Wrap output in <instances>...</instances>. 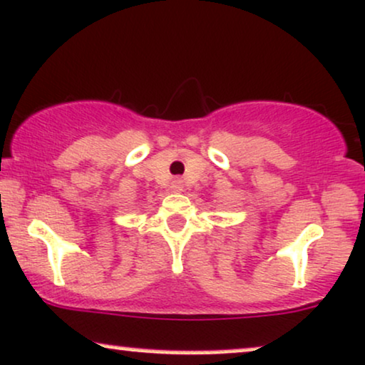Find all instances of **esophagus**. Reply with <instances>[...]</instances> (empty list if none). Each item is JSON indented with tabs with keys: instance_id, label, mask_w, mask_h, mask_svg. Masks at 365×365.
<instances>
[{
	"instance_id": "esophagus-1",
	"label": "esophagus",
	"mask_w": 365,
	"mask_h": 365,
	"mask_svg": "<svg viewBox=\"0 0 365 365\" xmlns=\"http://www.w3.org/2000/svg\"><path fill=\"white\" fill-rule=\"evenodd\" d=\"M170 190H173L174 192L182 191V184H181V181H174V182H173V186H170Z\"/></svg>"
}]
</instances>
